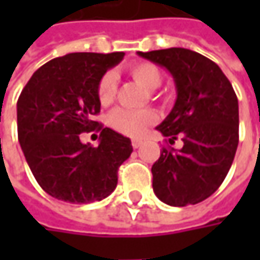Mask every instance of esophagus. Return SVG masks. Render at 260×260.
Instances as JSON below:
<instances>
[{
    "mask_svg": "<svg viewBox=\"0 0 260 260\" xmlns=\"http://www.w3.org/2000/svg\"><path fill=\"white\" fill-rule=\"evenodd\" d=\"M143 145V140H140V139H135V140H132V146L137 149V147H140V146Z\"/></svg>",
    "mask_w": 260,
    "mask_h": 260,
    "instance_id": "1",
    "label": "esophagus"
}]
</instances>
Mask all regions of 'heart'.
<instances>
[{
  "label": "heart",
  "instance_id": "obj_1",
  "mask_svg": "<svg viewBox=\"0 0 260 260\" xmlns=\"http://www.w3.org/2000/svg\"><path fill=\"white\" fill-rule=\"evenodd\" d=\"M128 74L146 89L153 91L162 82V74L159 68L150 62H140L128 68ZM98 98L101 104L113 103L117 94V76L113 72H107L101 76L98 82ZM157 121V114L153 110H127V108H117L110 115V124L117 132L127 136H142L147 130V127L155 124Z\"/></svg>",
  "mask_w": 260,
  "mask_h": 260
}]
</instances>
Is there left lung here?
<instances>
[{
  "label": "left lung",
  "mask_w": 260,
  "mask_h": 260,
  "mask_svg": "<svg viewBox=\"0 0 260 260\" xmlns=\"http://www.w3.org/2000/svg\"><path fill=\"white\" fill-rule=\"evenodd\" d=\"M137 55L165 68L176 89L174 108L156 127L169 143L152 166L153 191L168 205L185 207L204 201L223 184L239 145V103L235 89L208 57L184 47Z\"/></svg>",
  "instance_id": "8db88e82"
}]
</instances>
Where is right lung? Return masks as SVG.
<instances>
[{
	"label": "right lung",
	"instance_id": "obj_1",
	"mask_svg": "<svg viewBox=\"0 0 260 260\" xmlns=\"http://www.w3.org/2000/svg\"><path fill=\"white\" fill-rule=\"evenodd\" d=\"M124 57L114 53H69L36 71L17 101L18 142L43 191L71 204L101 201L117 186V171L133 152L132 140L98 127V82ZM100 130L96 148L79 140Z\"/></svg>",
	"mask_w": 260,
	"mask_h": 260
}]
</instances>
